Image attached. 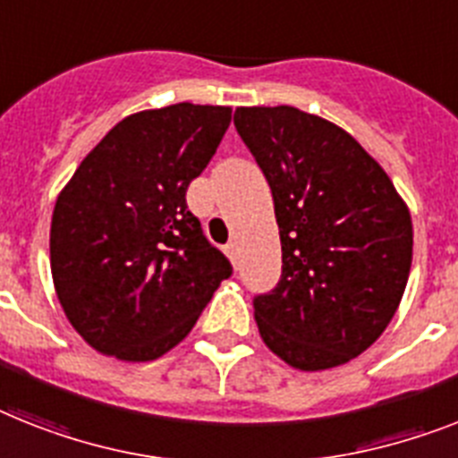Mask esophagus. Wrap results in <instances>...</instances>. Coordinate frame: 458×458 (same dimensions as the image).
Here are the masks:
<instances>
[{"label":"esophagus","instance_id":"34e87169","mask_svg":"<svg viewBox=\"0 0 458 458\" xmlns=\"http://www.w3.org/2000/svg\"><path fill=\"white\" fill-rule=\"evenodd\" d=\"M225 252H226V257L232 259L233 267H238V245H236V243H229V245H226V248H225Z\"/></svg>","mask_w":458,"mask_h":458}]
</instances>
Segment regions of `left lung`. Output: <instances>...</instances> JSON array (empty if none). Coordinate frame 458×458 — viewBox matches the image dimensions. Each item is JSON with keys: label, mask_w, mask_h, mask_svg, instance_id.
<instances>
[{"label": "left lung", "mask_w": 458, "mask_h": 458, "mask_svg": "<svg viewBox=\"0 0 458 458\" xmlns=\"http://www.w3.org/2000/svg\"><path fill=\"white\" fill-rule=\"evenodd\" d=\"M233 126L269 182L281 232V281L252 301L264 344L301 372L353 360L381 337L405 293V201L332 121L278 105L238 107Z\"/></svg>", "instance_id": "left-lung-1"}]
</instances>
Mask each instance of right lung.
<instances>
[{"instance_id": "right-lung-1", "label": "right lung", "mask_w": 458, "mask_h": 458, "mask_svg": "<svg viewBox=\"0 0 458 458\" xmlns=\"http://www.w3.org/2000/svg\"><path fill=\"white\" fill-rule=\"evenodd\" d=\"M232 107L177 102L119 121L79 164L51 220V274L93 349L157 360L187 337L232 264L189 213Z\"/></svg>"}]
</instances>
